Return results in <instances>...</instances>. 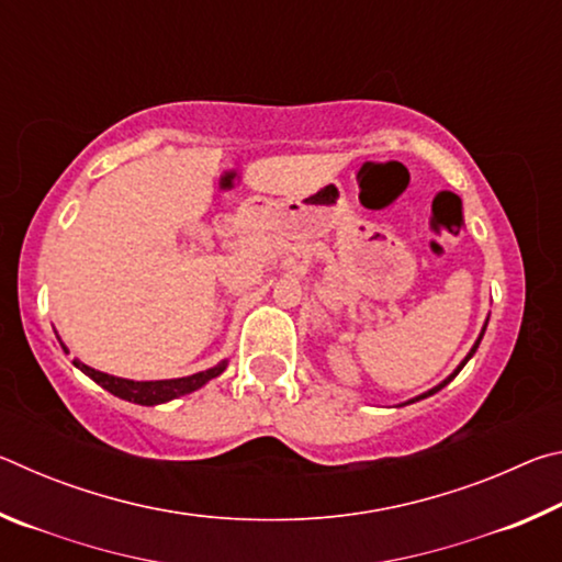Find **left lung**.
I'll list each match as a JSON object with an SVG mask.
<instances>
[{
    "label": "left lung",
    "mask_w": 562,
    "mask_h": 562,
    "mask_svg": "<svg viewBox=\"0 0 562 562\" xmlns=\"http://www.w3.org/2000/svg\"><path fill=\"white\" fill-rule=\"evenodd\" d=\"M486 325H488V319H486ZM486 325H483V329H481V335H479V339H475V345L471 347V351H469V355H465V359L461 361V364L453 369V374H451V376H446V379H443V382H441L439 386H434V389H429V392H426V394H422V396H416V398H412V402H406V404H414V402H418V398H426V396H431V394H436V392H441V389H443L446 384H449V382H453V376L461 372V369L465 367V361H469V359H471V357L475 355V349H479V345H481V339H483V331H486Z\"/></svg>",
    "instance_id": "1"
}]
</instances>
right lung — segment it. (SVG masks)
I'll return each instance as SVG.
<instances>
[{"label": "right lung", "mask_w": 562, "mask_h": 562, "mask_svg": "<svg viewBox=\"0 0 562 562\" xmlns=\"http://www.w3.org/2000/svg\"><path fill=\"white\" fill-rule=\"evenodd\" d=\"M64 351H69V349L64 347ZM74 367L81 369L83 374L91 376L93 382L106 389V392H111L113 396L126 398V402L140 404V406H156V404L170 402V398H178V396H186L190 392H195V389H201L203 384L211 382V379L221 376L225 372L227 361H221V364H215L213 369H205V372L180 376V379H158V382H133V379L103 374V372H99V369L87 367L79 359H74Z\"/></svg>", "instance_id": "1"}]
</instances>
